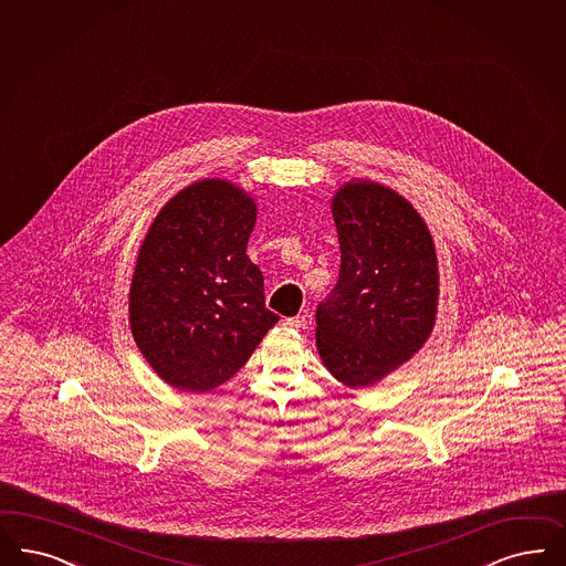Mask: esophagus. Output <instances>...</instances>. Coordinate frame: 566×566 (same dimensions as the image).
Wrapping results in <instances>:
<instances>
[{"label":"esophagus","instance_id":"1","mask_svg":"<svg viewBox=\"0 0 566 566\" xmlns=\"http://www.w3.org/2000/svg\"><path fill=\"white\" fill-rule=\"evenodd\" d=\"M283 325H287L290 329H306V325H308V321H306V316H302V314H297V316H292V318H285V323Z\"/></svg>","mask_w":566,"mask_h":566}]
</instances>
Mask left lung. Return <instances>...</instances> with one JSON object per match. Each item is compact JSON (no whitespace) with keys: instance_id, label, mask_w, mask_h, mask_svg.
Here are the masks:
<instances>
[{"instance_id":"1","label":"left lung","mask_w":566,"mask_h":566,"mask_svg":"<svg viewBox=\"0 0 566 566\" xmlns=\"http://www.w3.org/2000/svg\"><path fill=\"white\" fill-rule=\"evenodd\" d=\"M339 279L316 308V348L348 388L374 386L428 342L439 311V260L418 210L397 190L353 180L332 199Z\"/></svg>"}]
</instances>
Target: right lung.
Segmentation results:
<instances>
[{
  "instance_id": "obj_1",
  "label": "right lung",
  "mask_w": 566,
  "mask_h": 566,
  "mask_svg": "<svg viewBox=\"0 0 566 566\" xmlns=\"http://www.w3.org/2000/svg\"><path fill=\"white\" fill-rule=\"evenodd\" d=\"M258 208L220 178L176 192L155 216L129 285V327L166 384L210 392L229 381L279 321L248 258Z\"/></svg>"
}]
</instances>
